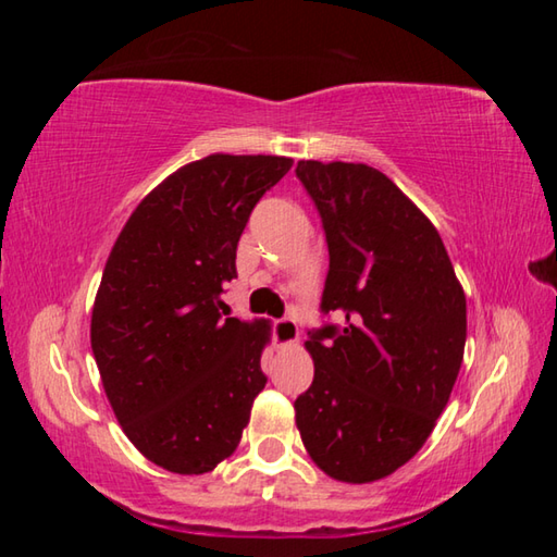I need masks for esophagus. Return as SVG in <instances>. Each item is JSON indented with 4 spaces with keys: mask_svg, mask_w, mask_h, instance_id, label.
<instances>
[{
    "mask_svg": "<svg viewBox=\"0 0 557 557\" xmlns=\"http://www.w3.org/2000/svg\"><path fill=\"white\" fill-rule=\"evenodd\" d=\"M299 338V326L292 317L285 319H277L275 322V342L280 346H295Z\"/></svg>",
    "mask_w": 557,
    "mask_h": 557,
    "instance_id": "esophagus-1",
    "label": "esophagus"
}]
</instances>
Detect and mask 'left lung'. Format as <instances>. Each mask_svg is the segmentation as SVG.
Listing matches in <instances>:
<instances>
[{"label": "left lung", "mask_w": 557, "mask_h": 557, "mask_svg": "<svg viewBox=\"0 0 557 557\" xmlns=\"http://www.w3.org/2000/svg\"><path fill=\"white\" fill-rule=\"evenodd\" d=\"M329 245L322 312L305 342L314 381L295 400L301 442L336 482L369 484L418 455L455 388L467 297L430 219L369 164L301 159Z\"/></svg>", "instance_id": "obj_1"}]
</instances>
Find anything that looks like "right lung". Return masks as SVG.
<instances>
[{"mask_svg":"<svg viewBox=\"0 0 557 557\" xmlns=\"http://www.w3.org/2000/svg\"><path fill=\"white\" fill-rule=\"evenodd\" d=\"M289 157L209 154L149 191L120 231L90 317L102 388L157 467L206 474L231 457L265 388L270 322L225 317L250 211Z\"/></svg>","mask_w":557,"mask_h":557,"instance_id":"add662e5","label":"right lung"}]
</instances>
